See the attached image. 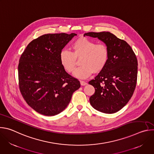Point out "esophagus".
Wrapping results in <instances>:
<instances>
[{
    "mask_svg": "<svg viewBox=\"0 0 154 154\" xmlns=\"http://www.w3.org/2000/svg\"><path fill=\"white\" fill-rule=\"evenodd\" d=\"M80 84L82 86H85V85H86L88 83L86 82H85V81H80Z\"/></svg>",
    "mask_w": 154,
    "mask_h": 154,
    "instance_id": "obj_1",
    "label": "esophagus"
}]
</instances>
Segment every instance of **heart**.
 <instances>
[{
  "label": "heart",
  "mask_w": 154,
  "mask_h": 154,
  "mask_svg": "<svg viewBox=\"0 0 154 154\" xmlns=\"http://www.w3.org/2000/svg\"><path fill=\"white\" fill-rule=\"evenodd\" d=\"M72 52L63 50L60 54L61 65L68 72H72L75 68L76 58L82 57L78 68L74 75L79 79L88 77L93 72H99L106 66L109 50L104 44H97L85 37H81L73 42Z\"/></svg>",
  "instance_id": "1"
}]
</instances>
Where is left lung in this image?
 <instances>
[{
	"mask_svg": "<svg viewBox=\"0 0 154 154\" xmlns=\"http://www.w3.org/2000/svg\"><path fill=\"white\" fill-rule=\"evenodd\" d=\"M83 36L97 38L109 50L105 68L89 82L95 89L90 103L97 111L115 113L128 103L135 91L138 74L136 55L126 41L109 32H88Z\"/></svg>",
	"mask_w": 154,
	"mask_h": 154,
	"instance_id": "left-lung-1",
	"label": "left lung"
}]
</instances>
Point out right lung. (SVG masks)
Listing matches in <instances>:
<instances>
[{
	"label": "right lung",
	"mask_w": 154,
	"mask_h": 154,
	"mask_svg": "<svg viewBox=\"0 0 154 154\" xmlns=\"http://www.w3.org/2000/svg\"><path fill=\"white\" fill-rule=\"evenodd\" d=\"M77 34H45L31 41L21 55L19 88L27 104L36 112L55 116L69 105L80 82L68 74L60 54Z\"/></svg>",
	"instance_id": "obj_1"
}]
</instances>
